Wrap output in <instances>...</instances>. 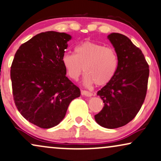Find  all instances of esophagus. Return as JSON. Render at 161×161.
<instances>
[{"mask_svg":"<svg viewBox=\"0 0 161 161\" xmlns=\"http://www.w3.org/2000/svg\"><path fill=\"white\" fill-rule=\"evenodd\" d=\"M81 93H82V95L87 96V97H91V96H93V93H92L91 92H89L87 91H81Z\"/></svg>","mask_w":161,"mask_h":161,"instance_id":"obj_1","label":"esophagus"}]
</instances>
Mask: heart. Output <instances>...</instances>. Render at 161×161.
Listing matches in <instances>:
<instances>
[{
  "mask_svg": "<svg viewBox=\"0 0 161 161\" xmlns=\"http://www.w3.org/2000/svg\"><path fill=\"white\" fill-rule=\"evenodd\" d=\"M62 61L73 80H77L84 71L86 73L84 82L87 85H106L114 76L118 66L114 49L91 41L78 45L75 48V54L65 53Z\"/></svg>",
  "mask_w": 161,
  "mask_h": 161,
  "instance_id": "1",
  "label": "heart"
}]
</instances>
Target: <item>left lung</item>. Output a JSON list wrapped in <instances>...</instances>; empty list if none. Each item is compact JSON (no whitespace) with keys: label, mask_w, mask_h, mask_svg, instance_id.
Listing matches in <instances>:
<instances>
[{"label":"left lung","mask_w":161,"mask_h":161,"mask_svg":"<svg viewBox=\"0 0 161 161\" xmlns=\"http://www.w3.org/2000/svg\"><path fill=\"white\" fill-rule=\"evenodd\" d=\"M108 38L117 53L118 66L112 79L97 92L104 108L94 117L102 127L115 129L131 121L140 110L147 95L149 69L142 51L127 37L112 33Z\"/></svg>","instance_id":"1"}]
</instances>
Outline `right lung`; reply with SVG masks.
Listing matches in <instances>:
<instances>
[{
  "instance_id": "right-lung-1",
  "label": "right lung",
  "mask_w": 161,
  "mask_h": 161,
  "mask_svg": "<svg viewBox=\"0 0 161 161\" xmlns=\"http://www.w3.org/2000/svg\"><path fill=\"white\" fill-rule=\"evenodd\" d=\"M71 36L46 31L20 46L11 66L15 105L30 123L55 127L65 118L70 102L80 90L68 79L63 57Z\"/></svg>"
}]
</instances>
